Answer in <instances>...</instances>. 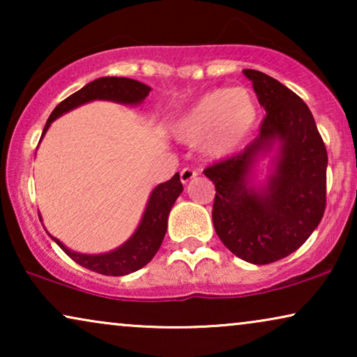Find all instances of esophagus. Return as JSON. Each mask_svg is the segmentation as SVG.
<instances>
[{
    "label": "esophagus",
    "instance_id": "34e87169",
    "mask_svg": "<svg viewBox=\"0 0 357 357\" xmlns=\"http://www.w3.org/2000/svg\"><path fill=\"white\" fill-rule=\"evenodd\" d=\"M197 177V172H195L193 169H183L182 172H180V180H182L183 185H187L190 180H193Z\"/></svg>",
    "mask_w": 357,
    "mask_h": 357
}]
</instances>
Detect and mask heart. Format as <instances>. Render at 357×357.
I'll return each mask as SVG.
<instances>
[{
	"mask_svg": "<svg viewBox=\"0 0 357 357\" xmlns=\"http://www.w3.org/2000/svg\"><path fill=\"white\" fill-rule=\"evenodd\" d=\"M260 116L255 94L247 87H218L198 97L172 126L174 135L187 144L203 141L209 158L237 154L250 141Z\"/></svg>",
	"mask_w": 357,
	"mask_h": 357,
	"instance_id": "heart-1",
	"label": "heart"
}]
</instances>
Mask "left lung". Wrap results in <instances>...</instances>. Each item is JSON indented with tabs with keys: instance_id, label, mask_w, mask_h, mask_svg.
Instances as JSON below:
<instances>
[{
	"instance_id": "8db88e82",
	"label": "left lung",
	"mask_w": 357,
	"mask_h": 357,
	"mask_svg": "<svg viewBox=\"0 0 357 357\" xmlns=\"http://www.w3.org/2000/svg\"><path fill=\"white\" fill-rule=\"evenodd\" d=\"M243 75L266 112L260 135L204 175L216 187L213 224L224 245L242 260L268 265L296 252L324 218L328 155L299 96L261 71ZM266 157L267 177L258 181Z\"/></svg>"
}]
</instances>
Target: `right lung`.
<instances>
[{"label":"right lung","instance_id":"obj_1","mask_svg":"<svg viewBox=\"0 0 357 357\" xmlns=\"http://www.w3.org/2000/svg\"><path fill=\"white\" fill-rule=\"evenodd\" d=\"M151 87L143 82L130 79V77H115L105 76L89 82L75 94L66 97L60 102L48 116L45 128H43L42 138L47 130L58 116L68 114V112L77 109V107L87 104L92 100H109L121 105H139L143 104L146 97L149 96ZM40 138V141H42ZM183 192V185L180 182V175L175 174L167 182L159 183L149 195L148 204H146L143 216L128 241H125L120 247L105 253H81L68 248L65 243L47 232L58 247L66 253L71 260L77 265L87 268V270L100 273L105 276H125L135 273L148 265L158 253L160 243L164 241L165 231H167L169 213L172 209L175 199ZM40 216V214H38ZM42 221V219H40Z\"/></svg>","mask_w":357,"mask_h":357}]
</instances>
